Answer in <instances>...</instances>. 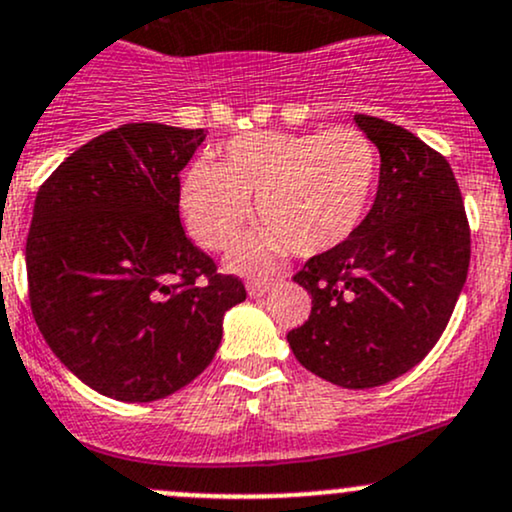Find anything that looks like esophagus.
Here are the masks:
<instances>
[{
    "label": "esophagus",
    "instance_id": "34e87169",
    "mask_svg": "<svg viewBox=\"0 0 512 512\" xmlns=\"http://www.w3.org/2000/svg\"><path fill=\"white\" fill-rule=\"evenodd\" d=\"M269 286H272V279H250V282H247V294H250L252 299H260V296L267 294Z\"/></svg>",
    "mask_w": 512,
    "mask_h": 512
}]
</instances>
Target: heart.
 Returning <instances> with one entry per match:
<instances>
[{
  "instance_id": "obj_1",
  "label": "heart",
  "mask_w": 512,
  "mask_h": 512,
  "mask_svg": "<svg viewBox=\"0 0 512 512\" xmlns=\"http://www.w3.org/2000/svg\"><path fill=\"white\" fill-rule=\"evenodd\" d=\"M379 177L372 140L352 128L255 131L228 140L223 162L184 172L179 209L194 240L226 250L252 218L265 228L235 247L233 267L260 269L289 247L299 257L335 250L362 226Z\"/></svg>"
}]
</instances>
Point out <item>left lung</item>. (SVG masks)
<instances>
[{
  "label": "left lung",
  "instance_id": "left-lung-1",
  "mask_svg": "<svg viewBox=\"0 0 512 512\" xmlns=\"http://www.w3.org/2000/svg\"><path fill=\"white\" fill-rule=\"evenodd\" d=\"M355 123L379 148L376 199L345 243L294 274L313 306L286 340L320 379L374 389L423 362L445 333L471 233L445 157L396 123L367 114Z\"/></svg>",
  "mask_w": 512,
  "mask_h": 512
}]
</instances>
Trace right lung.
<instances>
[{
  "mask_svg": "<svg viewBox=\"0 0 512 512\" xmlns=\"http://www.w3.org/2000/svg\"><path fill=\"white\" fill-rule=\"evenodd\" d=\"M204 138V128L126 123L75 150L36 194L33 318L55 357L116 401H157L194 381L226 311L247 296L179 221V172Z\"/></svg>",
  "mask_w": 512,
  "mask_h": 512,
  "instance_id": "add662e5",
  "label": "right lung"
}]
</instances>
